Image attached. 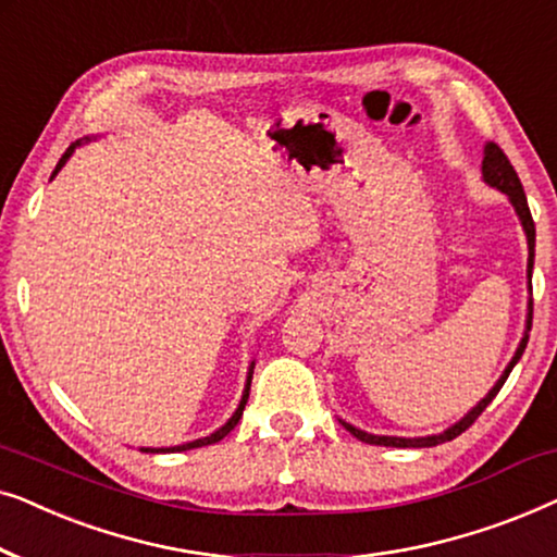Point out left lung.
Segmentation results:
<instances>
[{
    "mask_svg": "<svg viewBox=\"0 0 557 557\" xmlns=\"http://www.w3.org/2000/svg\"><path fill=\"white\" fill-rule=\"evenodd\" d=\"M482 174H484V182L490 187H497L499 193H505L509 197V202H512V208L517 212V218H520L522 223V231L524 235H528V276L532 281V265H535V223H532V215H530V208H528V197H524V189H522V182L520 177H517L515 166L509 164V159L505 151H502L497 144H486L484 147V162H482ZM530 292H532V284H530ZM530 326H532V299L528 304V324H524V337L520 342V347H517V352L512 357V362L507 364L505 372H502V377L497 380V385L492 387L490 393L484 395L482 400L476 403L474 408L469 410L467 416L461 418L459 423H454L451 429H446L444 433H436V436H421V438H400V436H375V433H368V431H360L355 429L352 423H345L342 421V425L352 433L355 438L364 441V444H375V446H395V448H429V446H438V444H446V441H454L456 436H461L463 431L469 429L471 423L476 421L479 416H482V410L490 406V403L494 400V395L499 393V387L505 385V380L509 377V372H512V368L517 364V360H520L524 347H528V339H530Z\"/></svg>",
    "mask_w": 557,
    "mask_h": 557,
    "instance_id": "left-lung-1",
    "label": "left lung"
}]
</instances>
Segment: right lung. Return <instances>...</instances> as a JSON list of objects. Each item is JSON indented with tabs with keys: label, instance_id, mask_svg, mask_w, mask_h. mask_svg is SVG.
Here are the masks:
<instances>
[{
	"label": "right lung",
	"instance_id": "1",
	"mask_svg": "<svg viewBox=\"0 0 557 557\" xmlns=\"http://www.w3.org/2000/svg\"><path fill=\"white\" fill-rule=\"evenodd\" d=\"M83 141H88V139H78L75 144H71V147H67V151L63 157H60V162H58V166H55V172H52V177H55V174L63 170L65 166V162L67 159H71V154L75 149L81 147ZM50 177V180H52ZM253 364L256 362H250V368H248V380H246V391H243V398H240V403H238V408H235V413L227 418V423L225 425H220V429L215 431V433H210V436H205V438H197V441H189V444H182V446H170V448H141V451H147V454H174V451H189V448H200V446H210V444H218L220 438H225L227 433H231L235 425H238V421H240V416H243V408H246V403H248V393H250V380H253Z\"/></svg>",
	"mask_w": 557,
	"mask_h": 557
}]
</instances>
